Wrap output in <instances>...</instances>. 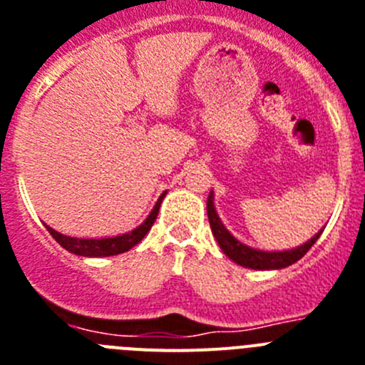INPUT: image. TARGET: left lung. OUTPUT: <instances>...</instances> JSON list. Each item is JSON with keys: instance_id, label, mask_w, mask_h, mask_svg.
Returning a JSON list of instances; mask_svg holds the SVG:
<instances>
[{"instance_id": "8db88e82", "label": "left lung", "mask_w": 365, "mask_h": 365, "mask_svg": "<svg viewBox=\"0 0 365 365\" xmlns=\"http://www.w3.org/2000/svg\"><path fill=\"white\" fill-rule=\"evenodd\" d=\"M213 200L215 196L213 191H211L207 198V217L209 224H211V231H213L218 246H220L222 252L226 253L231 261L244 266V268H252V270H281V268H287V266L294 264V262L299 261L314 246V242L319 239L323 230H325V227H322L312 239H309L305 244L297 246V248L283 250V252H264V250L252 248V246L240 242L237 237L231 235L230 230L222 224Z\"/></svg>"}]
</instances>
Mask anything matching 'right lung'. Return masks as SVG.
<instances>
[{
	"label": "right lung",
	"mask_w": 365,
	"mask_h": 365,
	"mask_svg": "<svg viewBox=\"0 0 365 365\" xmlns=\"http://www.w3.org/2000/svg\"><path fill=\"white\" fill-rule=\"evenodd\" d=\"M165 195H167V191L158 198L156 205H154V209L150 211V215H148L138 227H134V230L128 231V233H123V235L104 237V239L103 237H101V239H78V237L62 235L60 231L53 230V227L47 226V224H43V226L47 227L51 237H53L62 248L75 253V255H81V257H112V255H119V253L128 252V250L134 248L135 244H139L143 240V237L150 231L152 224L156 222L158 211H160Z\"/></svg>",
	"instance_id": "add662e5"
}]
</instances>
